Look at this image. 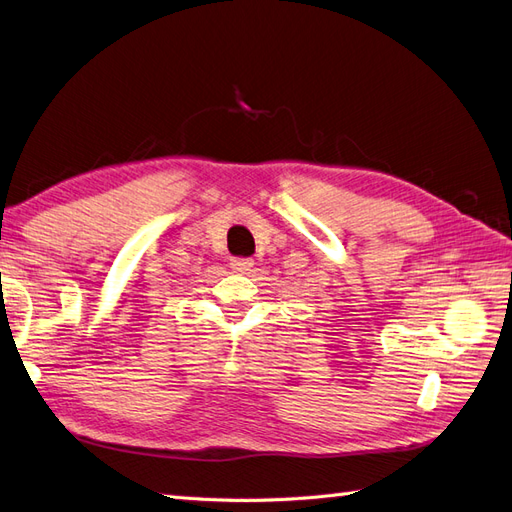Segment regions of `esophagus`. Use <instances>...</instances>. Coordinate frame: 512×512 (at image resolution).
I'll return each mask as SVG.
<instances>
[{"instance_id":"esophagus-1","label":"esophagus","mask_w":512,"mask_h":512,"mask_svg":"<svg viewBox=\"0 0 512 512\" xmlns=\"http://www.w3.org/2000/svg\"><path fill=\"white\" fill-rule=\"evenodd\" d=\"M252 265H254V260L252 258H232L230 260V267L235 269V271H250L252 269Z\"/></svg>"}]
</instances>
